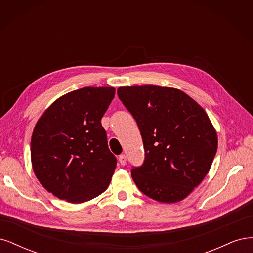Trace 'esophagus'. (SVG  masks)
Instances as JSON below:
<instances>
[{"mask_svg": "<svg viewBox=\"0 0 253 253\" xmlns=\"http://www.w3.org/2000/svg\"><path fill=\"white\" fill-rule=\"evenodd\" d=\"M118 160H119V163H120L122 166H125V165L126 164V156L125 154H121V155L119 156Z\"/></svg>", "mask_w": 253, "mask_h": 253, "instance_id": "1", "label": "esophagus"}]
</instances>
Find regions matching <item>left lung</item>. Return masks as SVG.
<instances>
[{"label":"left lung","instance_id":"left-lung-1","mask_svg":"<svg viewBox=\"0 0 253 253\" xmlns=\"http://www.w3.org/2000/svg\"><path fill=\"white\" fill-rule=\"evenodd\" d=\"M117 94L140 129L145 152L132 178L160 203L186 198L208 174L217 150L215 128L202 106L182 90L124 86Z\"/></svg>","mask_w":253,"mask_h":253}]
</instances>
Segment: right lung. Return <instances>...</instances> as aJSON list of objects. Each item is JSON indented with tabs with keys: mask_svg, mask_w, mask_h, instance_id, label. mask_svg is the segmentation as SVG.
<instances>
[{
	"mask_svg": "<svg viewBox=\"0 0 253 253\" xmlns=\"http://www.w3.org/2000/svg\"><path fill=\"white\" fill-rule=\"evenodd\" d=\"M114 87H83L53 101L35 126L30 157L48 192L72 204L88 202L108 189L117 160L101 118Z\"/></svg>",
	"mask_w": 253,
	"mask_h": 253,
	"instance_id": "add662e5",
	"label": "right lung"
}]
</instances>
